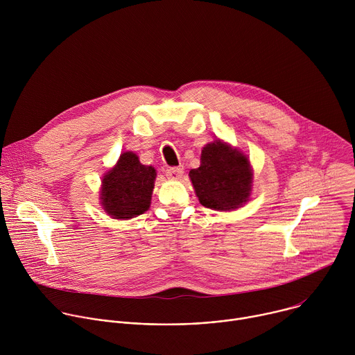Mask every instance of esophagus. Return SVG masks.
Returning a JSON list of instances; mask_svg holds the SVG:
<instances>
[{
	"label": "esophagus",
	"mask_w": 355,
	"mask_h": 355,
	"mask_svg": "<svg viewBox=\"0 0 355 355\" xmlns=\"http://www.w3.org/2000/svg\"><path fill=\"white\" fill-rule=\"evenodd\" d=\"M184 174V168L182 167H171L167 170V177L170 180H180Z\"/></svg>",
	"instance_id": "34e87169"
}]
</instances>
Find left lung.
<instances>
[{
  "instance_id": "8db88e82",
  "label": "left lung",
  "mask_w": 355,
  "mask_h": 355,
  "mask_svg": "<svg viewBox=\"0 0 355 355\" xmlns=\"http://www.w3.org/2000/svg\"><path fill=\"white\" fill-rule=\"evenodd\" d=\"M189 180L200 205L230 212L250 200L252 167L241 150L216 139L202 148L200 166L189 171Z\"/></svg>"
}]
</instances>
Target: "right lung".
Wrapping results in <instances>:
<instances>
[{"label": "right lung", "instance_id": "right-lung-1", "mask_svg": "<svg viewBox=\"0 0 355 355\" xmlns=\"http://www.w3.org/2000/svg\"><path fill=\"white\" fill-rule=\"evenodd\" d=\"M157 173L144 166L133 151H125L116 164L104 174L99 204L108 216L128 220L148 211Z\"/></svg>", "mask_w": 355, "mask_h": 355}]
</instances>
